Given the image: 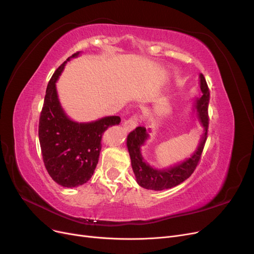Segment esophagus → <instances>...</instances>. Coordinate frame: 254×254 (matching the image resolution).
<instances>
[{
	"instance_id": "esophagus-1",
	"label": "esophagus",
	"mask_w": 254,
	"mask_h": 254,
	"mask_svg": "<svg viewBox=\"0 0 254 254\" xmlns=\"http://www.w3.org/2000/svg\"><path fill=\"white\" fill-rule=\"evenodd\" d=\"M136 125H137V115H132L131 118L125 121L124 124H123V126H124V128L127 130V131H131V130H133L136 127Z\"/></svg>"
}]
</instances>
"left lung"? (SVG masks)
<instances>
[{
    "mask_svg": "<svg viewBox=\"0 0 254 254\" xmlns=\"http://www.w3.org/2000/svg\"><path fill=\"white\" fill-rule=\"evenodd\" d=\"M199 86H200L202 94L195 98L193 110L196 112V117L203 130L197 148L190 158L167 168L152 167L144 160L141 151L142 146L150 137V129L146 130L144 127H136L133 131L128 134L127 148L130 160H131L135 180L140 187L146 190H163L178 186L194 173L201 157V152L206 141L207 127H209L207 107H209L210 92L202 74H199Z\"/></svg>",
    "mask_w": 254,
    "mask_h": 254,
    "instance_id": "left-lung-1",
    "label": "left lung"
}]
</instances>
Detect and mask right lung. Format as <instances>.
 <instances>
[{"instance_id": "add662e5", "label": "right lung", "mask_w": 254, "mask_h": 254, "mask_svg": "<svg viewBox=\"0 0 254 254\" xmlns=\"http://www.w3.org/2000/svg\"><path fill=\"white\" fill-rule=\"evenodd\" d=\"M75 53L61 64L48 84L39 120V142L45 168L52 179L64 188H76L93 175L102 149V135L119 125L117 115L79 123L71 120L59 102L56 82L67 61L78 57Z\"/></svg>"}]
</instances>
